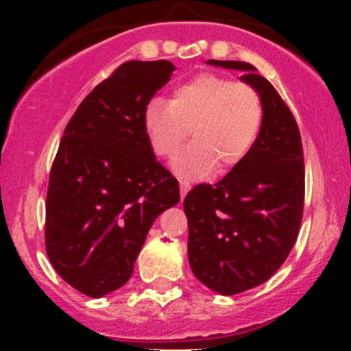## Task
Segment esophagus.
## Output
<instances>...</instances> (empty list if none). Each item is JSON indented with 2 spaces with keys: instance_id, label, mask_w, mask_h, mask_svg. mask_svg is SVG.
Here are the masks:
<instances>
[{
  "instance_id": "34e87169",
  "label": "esophagus",
  "mask_w": 351,
  "mask_h": 351,
  "mask_svg": "<svg viewBox=\"0 0 351 351\" xmlns=\"http://www.w3.org/2000/svg\"><path fill=\"white\" fill-rule=\"evenodd\" d=\"M179 186H181V198H184L188 190H190V182L186 181V179H179Z\"/></svg>"
}]
</instances>
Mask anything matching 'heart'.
Segmentation results:
<instances>
[{
  "label": "heart",
  "instance_id": "b5f03b06",
  "mask_svg": "<svg viewBox=\"0 0 351 351\" xmlns=\"http://www.w3.org/2000/svg\"><path fill=\"white\" fill-rule=\"evenodd\" d=\"M262 119V98L253 86L204 71L179 82L170 101H149L144 132L158 156L173 158L191 128L193 141L176 158L173 169L204 178L216 165L219 172L235 169L255 145Z\"/></svg>",
  "mask_w": 351,
  "mask_h": 351
}]
</instances>
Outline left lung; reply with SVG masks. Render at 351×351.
Wrapping results in <instances>:
<instances>
[{"mask_svg": "<svg viewBox=\"0 0 351 351\" xmlns=\"http://www.w3.org/2000/svg\"><path fill=\"white\" fill-rule=\"evenodd\" d=\"M244 73L263 119L251 153L214 186L184 198L188 258L198 281L221 295L255 288L283 265L304 210V153L295 117L280 93L244 61H207Z\"/></svg>", "mask_w": 351, "mask_h": 351, "instance_id": "obj_1", "label": "left lung"}]
</instances>
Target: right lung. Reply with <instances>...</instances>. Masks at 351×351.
Wrapping results in <instances>:
<instances>
[{
  "mask_svg": "<svg viewBox=\"0 0 351 351\" xmlns=\"http://www.w3.org/2000/svg\"><path fill=\"white\" fill-rule=\"evenodd\" d=\"M176 70L170 61H126L79 105L49 178L45 247L56 272L100 299L132 278L154 219L179 202L160 165L144 110Z\"/></svg>",
  "mask_w": 351,
  "mask_h": 351,
  "instance_id": "1",
  "label": "right lung"
}]
</instances>
